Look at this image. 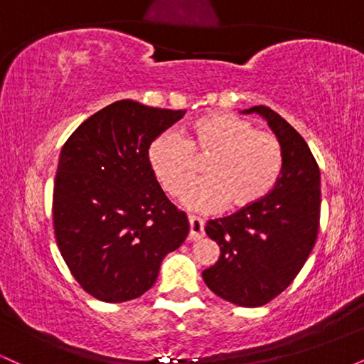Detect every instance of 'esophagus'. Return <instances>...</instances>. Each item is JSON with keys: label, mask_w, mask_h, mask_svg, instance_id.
Here are the masks:
<instances>
[{"label": "esophagus", "mask_w": 364, "mask_h": 364, "mask_svg": "<svg viewBox=\"0 0 364 364\" xmlns=\"http://www.w3.org/2000/svg\"><path fill=\"white\" fill-rule=\"evenodd\" d=\"M188 223H190V240H200V237L203 236V225H205V223H203L200 217L196 215H190L188 217Z\"/></svg>", "instance_id": "obj_1"}]
</instances>
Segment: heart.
<instances>
[{"label": "heart", "mask_w": 364, "mask_h": 364, "mask_svg": "<svg viewBox=\"0 0 364 364\" xmlns=\"http://www.w3.org/2000/svg\"><path fill=\"white\" fill-rule=\"evenodd\" d=\"M206 161L204 179L183 196L193 210L215 212L225 203L243 210L274 190L284 169V147L272 132L229 112L203 114L185 139L164 132L150 141L147 161L162 190L179 196L193 181L196 162Z\"/></svg>", "instance_id": "obj_1"}]
</instances>
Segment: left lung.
<instances>
[{
    "instance_id": "1",
    "label": "left lung",
    "mask_w": 364,
    "mask_h": 364,
    "mask_svg": "<svg viewBox=\"0 0 364 364\" xmlns=\"http://www.w3.org/2000/svg\"><path fill=\"white\" fill-rule=\"evenodd\" d=\"M245 114L263 116L284 147L279 183L255 205L208 220L205 232L220 248L202 272L207 287L225 301L255 308L272 301L303 269L320 224V169L294 128L267 106Z\"/></svg>"
}]
</instances>
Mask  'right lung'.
I'll use <instances>...</instances> for the list:
<instances>
[{
  "label": "right lung",
  "mask_w": 364,
  "mask_h": 364,
  "mask_svg": "<svg viewBox=\"0 0 364 364\" xmlns=\"http://www.w3.org/2000/svg\"><path fill=\"white\" fill-rule=\"evenodd\" d=\"M186 111L112 102L63 145L53 193L54 235L82 289L123 303L147 292L190 224L162 191L147 161L150 141Z\"/></svg>",
  "instance_id": "add662e5"
}]
</instances>
